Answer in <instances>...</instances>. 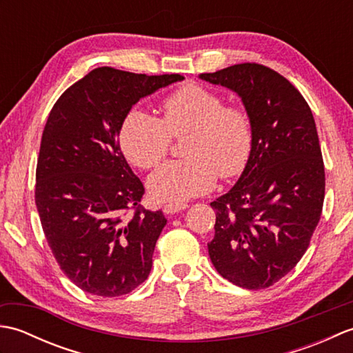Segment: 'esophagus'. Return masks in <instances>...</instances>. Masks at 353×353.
I'll return each mask as SVG.
<instances>
[{"instance_id": "esophagus-1", "label": "esophagus", "mask_w": 353, "mask_h": 353, "mask_svg": "<svg viewBox=\"0 0 353 353\" xmlns=\"http://www.w3.org/2000/svg\"><path fill=\"white\" fill-rule=\"evenodd\" d=\"M188 208L186 203H168L163 206V212L165 214H176L179 211H183V209Z\"/></svg>"}]
</instances>
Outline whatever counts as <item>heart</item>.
<instances>
[{
	"mask_svg": "<svg viewBox=\"0 0 353 353\" xmlns=\"http://www.w3.org/2000/svg\"><path fill=\"white\" fill-rule=\"evenodd\" d=\"M162 119L134 109L119 129V145L134 167L153 170L168 154L172 138L188 137V159L163 165L150 177V194L159 201L181 203L214 188L219 176L232 179L247 168L253 153L250 114L239 104L197 83L177 88L162 101Z\"/></svg>",
	"mask_w": 353,
	"mask_h": 353,
	"instance_id": "heart-1",
	"label": "heart"
}]
</instances>
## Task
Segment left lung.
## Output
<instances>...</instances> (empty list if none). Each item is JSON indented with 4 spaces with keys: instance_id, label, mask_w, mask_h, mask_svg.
I'll return each instance as SVG.
<instances>
[{
    "instance_id": "1",
    "label": "left lung",
    "mask_w": 353,
    "mask_h": 353,
    "mask_svg": "<svg viewBox=\"0 0 353 353\" xmlns=\"http://www.w3.org/2000/svg\"><path fill=\"white\" fill-rule=\"evenodd\" d=\"M200 79L241 97L254 130L249 165L211 203L209 256L238 287L268 288L302 259L321 216L325 163L316 121L296 86L265 65L238 63Z\"/></svg>"
}]
</instances>
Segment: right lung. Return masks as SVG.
Instances as JSON below:
<instances>
[{
	"mask_svg": "<svg viewBox=\"0 0 353 353\" xmlns=\"http://www.w3.org/2000/svg\"><path fill=\"white\" fill-rule=\"evenodd\" d=\"M177 80L183 76L95 68L59 97L43 127L37 212L59 267L91 294H127L152 270L167 219L141 205L144 185L118 137L134 103Z\"/></svg>",
	"mask_w": 353,
	"mask_h": 353,
	"instance_id": "1",
	"label": "right lung"
}]
</instances>
